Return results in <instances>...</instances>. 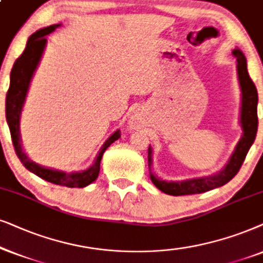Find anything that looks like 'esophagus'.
<instances>
[{"mask_svg":"<svg viewBox=\"0 0 263 263\" xmlns=\"http://www.w3.org/2000/svg\"><path fill=\"white\" fill-rule=\"evenodd\" d=\"M135 124H136V122H135V121H132L131 124H129V126H131V127H135V126H136Z\"/></svg>","mask_w":263,"mask_h":263,"instance_id":"esophagus-1","label":"esophagus"}]
</instances>
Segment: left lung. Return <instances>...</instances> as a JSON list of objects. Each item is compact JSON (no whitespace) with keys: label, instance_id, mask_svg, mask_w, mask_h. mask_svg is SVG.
<instances>
[{"label":"left lung","instance_id":"left-lung-1","mask_svg":"<svg viewBox=\"0 0 263 263\" xmlns=\"http://www.w3.org/2000/svg\"><path fill=\"white\" fill-rule=\"evenodd\" d=\"M234 58L237 59V73L241 91V104H240V126L243 128V135L238 142L229 162L219 173L209 177L195 178V179L181 180V181H166L154 176L150 172V179L154 185L164 194L172 196L195 195L213 190L229 183L240 170L241 164L250 146L253 145L257 132V90L253 80H251L247 68V59L239 49L232 51ZM148 166L152 171L153 166V150L152 146L148 149Z\"/></svg>","mask_w":263,"mask_h":263}]
</instances>
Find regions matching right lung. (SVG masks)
<instances>
[{
  "label": "right lung",
  "instance_id": "1",
  "mask_svg": "<svg viewBox=\"0 0 263 263\" xmlns=\"http://www.w3.org/2000/svg\"><path fill=\"white\" fill-rule=\"evenodd\" d=\"M61 24H55L44 29L38 30L32 36L29 38L26 43L25 50L23 54L16 59L14 62V66L10 72V84L9 89L7 91L6 96V119L8 122L10 136H12V142L14 150H15L17 157L22 161V163L25 168L38 176L42 179L49 181V183L62 185L67 187H84L96 180L100 173V163L102 159L103 153L109 146L111 143L120 138L119 129L115 131L109 138L104 142V144L101 148L99 155L96 156L95 162L92 166H90L85 171L80 172H72L66 173L62 171L51 170V168H45L43 166L33 162L32 160L29 159L25 152L23 150L22 139H20V131H19V122L20 115H22L23 106L25 102L27 90H29L31 79L34 71H36L38 64H40L42 54H43L45 44H47V38L49 33L55 31Z\"/></svg>",
  "mask_w": 263,
  "mask_h": 263
}]
</instances>
